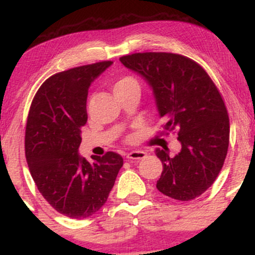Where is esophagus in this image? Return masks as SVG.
<instances>
[{
    "label": "esophagus",
    "instance_id": "esophagus-1",
    "mask_svg": "<svg viewBox=\"0 0 255 255\" xmlns=\"http://www.w3.org/2000/svg\"><path fill=\"white\" fill-rule=\"evenodd\" d=\"M145 157H146V152L144 151H131L127 154L128 160H140V159H144Z\"/></svg>",
    "mask_w": 255,
    "mask_h": 255
}]
</instances>
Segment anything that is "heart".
<instances>
[{"label":"heart","mask_w":255,"mask_h":255,"mask_svg":"<svg viewBox=\"0 0 255 255\" xmlns=\"http://www.w3.org/2000/svg\"><path fill=\"white\" fill-rule=\"evenodd\" d=\"M131 85H134V86H139V85H137V83H136L135 79H133V78H130V77H125V78L120 79L118 83L114 85V91L125 89V87L131 86Z\"/></svg>","instance_id":"b5f03b06"}]
</instances>
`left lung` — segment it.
<instances>
[{"label":"left lung","mask_w":255,"mask_h":255,"mask_svg":"<svg viewBox=\"0 0 255 255\" xmlns=\"http://www.w3.org/2000/svg\"><path fill=\"white\" fill-rule=\"evenodd\" d=\"M153 90L162 134L177 133L181 151L170 157L157 148L163 171L157 189L166 197L189 201L212 186L229 146V116L221 93L200 64L171 52H137L120 57Z\"/></svg>","instance_id":"8db88e82"}]
</instances>
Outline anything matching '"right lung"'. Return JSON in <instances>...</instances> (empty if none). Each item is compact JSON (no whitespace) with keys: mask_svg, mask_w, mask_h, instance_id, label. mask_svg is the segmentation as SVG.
Here are the masks:
<instances>
[{"mask_svg":"<svg viewBox=\"0 0 255 255\" xmlns=\"http://www.w3.org/2000/svg\"><path fill=\"white\" fill-rule=\"evenodd\" d=\"M111 61L75 67L46 79L32 101L25 131V154L38 191L67 217L83 219L105 204L124 158L115 152L95 162L78 153L86 125L89 87Z\"/></svg>","mask_w":255,"mask_h":255,"instance_id":"1","label":"right lung"}]
</instances>
